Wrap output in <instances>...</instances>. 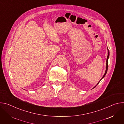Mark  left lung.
I'll return each instance as SVG.
<instances>
[{"label":"left lung","mask_w":124,"mask_h":124,"mask_svg":"<svg viewBox=\"0 0 124 124\" xmlns=\"http://www.w3.org/2000/svg\"><path fill=\"white\" fill-rule=\"evenodd\" d=\"M107 48H108V56H107V61H106V70H105V73H104V75L103 76V77H102V78L101 79V80L98 82V83L97 84V85L93 88H94L99 83V82L101 81V80L105 77V76L106 75V74H107V72H108V58H109V50H108V46H107Z\"/></svg>","instance_id":"left-lung-1"}]
</instances>
